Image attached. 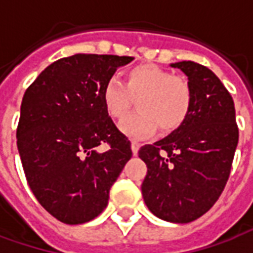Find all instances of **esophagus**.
<instances>
[{
  "mask_svg": "<svg viewBox=\"0 0 253 253\" xmlns=\"http://www.w3.org/2000/svg\"><path fill=\"white\" fill-rule=\"evenodd\" d=\"M139 148H141V145H139L137 141H131V150H132V154H134V156H137Z\"/></svg>",
  "mask_w": 253,
  "mask_h": 253,
  "instance_id": "1",
  "label": "esophagus"
}]
</instances>
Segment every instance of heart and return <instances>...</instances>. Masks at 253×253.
<instances>
[{
  "label": "heart",
  "mask_w": 253,
  "mask_h": 253,
  "mask_svg": "<svg viewBox=\"0 0 253 253\" xmlns=\"http://www.w3.org/2000/svg\"><path fill=\"white\" fill-rule=\"evenodd\" d=\"M137 97L138 111L121 123L126 135L142 139L156 128L169 132L183 125L190 114L192 90L181 76L154 65H139L126 73L125 84L111 77L101 90L105 112L112 119H122Z\"/></svg>",
  "instance_id": "obj_1"
}]
</instances>
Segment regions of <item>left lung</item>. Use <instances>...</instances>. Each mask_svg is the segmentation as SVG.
<instances>
[{"label": "left lung", "mask_w": 253, "mask_h": 253, "mask_svg": "<svg viewBox=\"0 0 253 253\" xmlns=\"http://www.w3.org/2000/svg\"><path fill=\"white\" fill-rule=\"evenodd\" d=\"M170 66L188 77L191 110L169 135L139 149L148 167L141 190L156 217L187 223L209 211L225 188L239 128L233 99L210 69L192 61Z\"/></svg>", "instance_id": "obj_1"}]
</instances>
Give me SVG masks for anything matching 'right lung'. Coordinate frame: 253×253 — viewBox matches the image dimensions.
<instances>
[{
  "instance_id": "add662e5",
  "label": "right lung",
  "mask_w": 253,
  "mask_h": 253,
  "mask_svg": "<svg viewBox=\"0 0 253 253\" xmlns=\"http://www.w3.org/2000/svg\"><path fill=\"white\" fill-rule=\"evenodd\" d=\"M132 59L76 54L47 66L25 90L16 134L20 159L31 191L61 222L97 217L131 159V143L105 112L101 90Z\"/></svg>"
}]
</instances>
